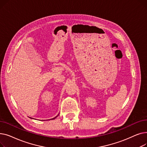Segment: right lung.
Masks as SVG:
<instances>
[{
  "instance_id": "1",
  "label": "right lung",
  "mask_w": 147,
  "mask_h": 147,
  "mask_svg": "<svg viewBox=\"0 0 147 147\" xmlns=\"http://www.w3.org/2000/svg\"><path fill=\"white\" fill-rule=\"evenodd\" d=\"M57 116H58V115H57ZM54 117V118H53V119H52V120H53V119H55V118H56V117Z\"/></svg>"
}]
</instances>
